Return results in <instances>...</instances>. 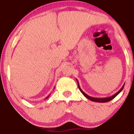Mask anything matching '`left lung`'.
Masks as SVG:
<instances>
[{
    "mask_svg": "<svg viewBox=\"0 0 134 134\" xmlns=\"http://www.w3.org/2000/svg\"><path fill=\"white\" fill-rule=\"evenodd\" d=\"M76 80H77V81L78 87H79V90L81 91V93H82L83 94V95H84V96H85L86 98H87V99H90V100L92 101H94V102H97V103H106V102H108V101H110L112 100V99H113V98H115V97H116V96H117V95L118 94H119V93H120V92L121 91H122L123 88H124V85H125V84H124V86H123L122 87H121V88L120 89V90L119 91H118L117 92V93H115L114 95H113V96H110V97H108V98H93V97H91V96H89V95H87V94H86L85 93H84V92L83 91H82V90H81V87H80V86H79V82H78L77 79H76Z\"/></svg>",
    "mask_w": 134,
    "mask_h": 134,
    "instance_id": "left-lung-1",
    "label": "left lung"
}]
</instances>
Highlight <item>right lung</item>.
I'll list each match as a JSON object with an SVG mask.
<instances>
[{"label": "right lung", "instance_id": "right-lung-1", "mask_svg": "<svg viewBox=\"0 0 134 134\" xmlns=\"http://www.w3.org/2000/svg\"><path fill=\"white\" fill-rule=\"evenodd\" d=\"M49 96H50V95H48V96L47 97V98H46V99H47V98H48V97H49Z\"/></svg>", "mask_w": 134, "mask_h": 134}]
</instances>
